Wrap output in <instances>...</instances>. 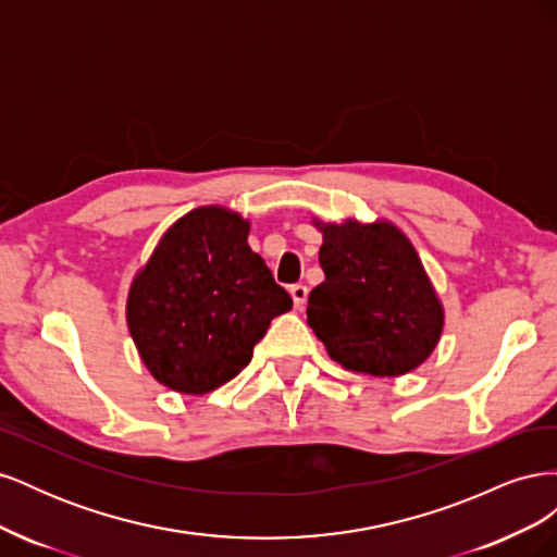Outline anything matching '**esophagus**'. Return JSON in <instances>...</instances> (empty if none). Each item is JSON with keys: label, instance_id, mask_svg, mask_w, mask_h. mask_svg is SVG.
Wrapping results in <instances>:
<instances>
[{"label": "esophagus", "instance_id": "esophagus-1", "mask_svg": "<svg viewBox=\"0 0 557 557\" xmlns=\"http://www.w3.org/2000/svg\"><path fill=\"white\" fill-rule=\"evenodd\" d=\"M290 295H293V301H295V309H305L307 297H309V288H307V285H299V283L293 285Z\"/></svg>", "mask_w": 557, "mask_h": 557}]
</instances>
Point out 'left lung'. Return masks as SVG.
Returning <instances> with one entry per match:
<instances>
[{
	"mask_svg": "<svg viewBox=\"0 0 557 557\" xmlns=\"http://www.w3.org/2000/svg\"><path fill=\"white\" fill-rule=\"evenodd\" d=\"M325 281L307 320L330 358L350 372L401 376L423 364L444 330V307L416 248L387 221L323 225Z\"/></svg>",
	"mask_w": 557,
	"mask_h": 557,
	"instance_id": "8db88e82",
	"label": "left lung"
}]
</instances>
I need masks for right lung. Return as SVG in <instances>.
Segmentation results:
<instances>
[{
  "mask_svg": "<svg viewBox=\"0 0 557 557\" xmlns=\"http://www.w3.org/2000/svg\"><path fill=\"white\" fill-rule=\"evenodd\" d=\"M248 230L239 213L199 207L132 281L129 334L148 372L176 393L205 395L237 376L269 323L293 309Z\"/></svg>",
  "mask_w": 557,
  "mask_h": 557,
  "instance_id": "obj_1",
  "label": "right lung"
}]
</instances>
